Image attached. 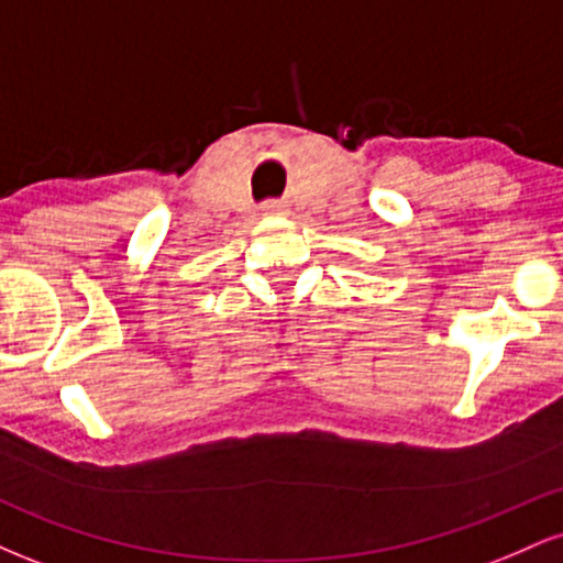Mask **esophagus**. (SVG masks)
Returning <instances> with one entry per match:
<instances>
[{"label":"esophagus","mask_w":563,"mask_h":563,"mask_svg":"<svg viewBox=\"0 0 563 563\" xmlns=\"http://www.w3.org/2000/svg\"><path fill=\"white\" fill-rule=\"evenodd\" d=\"M286 203H280V200H267V203L262 206L264 217H286Z\"/></svg>","instance_id":"obj_1"}]
</instances>
